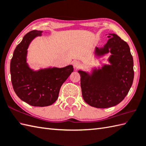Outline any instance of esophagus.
I'll use <instances>...</instances> for the list:
<instances>
[{"mask_svg": "<svg viewBox=\"0 0 146 146\" xmlns=\"http://www.w3.org/2000/svg\"><path fill=\"white\" fill-rule=\"evenodd\" d=\"M73 66L74 68L77 69V68H78L82 66V63L79 61H75L73 62Z\"/></svg>", "mask_w": 146, "mask_h": 146, "instance_id": "obj_1", "label": "esophagus"}]
</instances>
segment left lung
Returning a JSON list of instances; mask_svg holds the SVG:
<instances>
[{
  "instance_id": "8db88e82",
  "label": "left lung",
  "mask_w": 146,
  "mask_h": 146,
  "mask_svg": "<svg viewBox=\"0 0 146 146\" xmlns=\"http://www.w3.org/2000/svg\"><path fill=\"white\" fill-rule=\"evenodd\" d=\"M104 47L95 49V55L108 52L110 64L93 68L91 73L79 70L83 100L92 107L105 108L119 104L127 95L134 80V61L127 43L115 34H108Z\"/></svg>"
}]
</instances>
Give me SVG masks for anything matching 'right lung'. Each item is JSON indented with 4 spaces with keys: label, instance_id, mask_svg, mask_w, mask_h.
Listing matches in <instances>:
<instances>
[{
    "label": "right lung",
    "instance_id": "1",
    "mask_svg": "<svg viewBox=\"0 0 146 146\" xmlns=\"http://www.w3.org/2000/svg\"><path fill=\"white\" fill-rule=\"evenodd\" d=\"M42 31H31L15 48L11 61L12 86L21 100L32 106L46 107L58 98L61 85L73 71L72 65L64 68H48L35 71L27 63V49Z\"/></svg>",
    "mask_w": 146,
    "mask_h": 146
}]
</instances>
